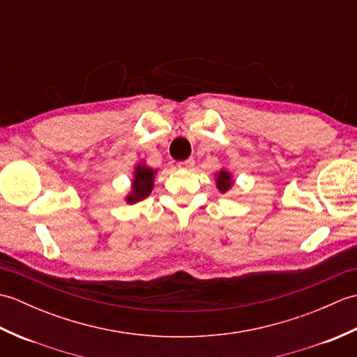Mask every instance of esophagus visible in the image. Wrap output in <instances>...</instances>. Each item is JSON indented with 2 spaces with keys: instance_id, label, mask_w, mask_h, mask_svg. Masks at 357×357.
<instances>
[{
  "instance_id": "1",
  "label": "esophagus",
  "mask_w": 357,
  "mask_h": 357,
  "mask_svg": "<svg viewBox=\"0 0 357 357\" xmlns=\"http://www.w3.org/2000/svg\"><path fill=\"white\" fill-rule=\"evenodd\" d=\"M193 165H195V159L193 158H188V159H185V161H181L178 164V167H181V169H185V170L193 169Z\"/></svg>"
}]
</instances>
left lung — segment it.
<instances>
[{"label":"left lung","mask_w":357,"mask_h":357,"mask_svg":"<svg viewBox=\"0 0 357 357\" xmlns=\"http://www.w3.org/2000/svg\"><path fill=\"white\" fill-rule=\"evenodd\" d=\"M231 184H233L231 174H230L229 172H225V170L219 172L218 178H216V185H218L219 190H221V192H227V190H229V188L231 187Z\"/></svg>","instance_id":"left-lung-1"}]
</instances>
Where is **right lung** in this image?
I'll return each instance as SVG.
<instances>
[{
  "instance_id": "obj_1",
  "label": "right lung",
  "mask_w": 357,
  "mask_h": 357,
  "mask_svg": "<svg viewBox=\"0 0 357 357\" xmlns=\"http://www.w3.org/2000/svg\"><path fill=\"white\" fill-rule=\"evenodd\" d=\"M155 173L156 170H151L146 165H138L135 169V178L132 184V193L127 196V202L132 204L136 201H141L151 193V188L155 184Z\"/></svg>"
}]
</instances>
